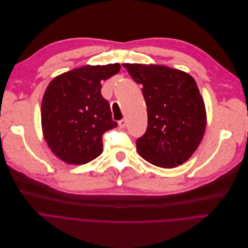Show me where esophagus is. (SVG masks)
<instances>
[{"label": "esophagus", "mask_w": 248, "mask_h": 248, "mask_svg": "<svg viewBox=\"0 0 248 248\" xmlns=\"http://www.w3.org/2000/svg\"><path fill=\"white\" fill-rule=\"evenodd\" d=\"M118 125H119L120 128H125V126H126V120H125V119L120 120L119 122H118Z\"/></svg>", "instance_id": "obj_1"}]
</instances>
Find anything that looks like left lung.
Instances as JSON below:
<instances>
[{
    "label": "left lung",
    "instance_id": "obj_1",
    "mask_svg": "<svg viewBox=\"0 0 248 248\" xmlns=\"http://www.w3.org/2000/svg\"><path fill=\"white\" fill-rule=\"evenodd\" d=\"M122 65L143 86L148 126L136 141L138 153L153 166L164 169L186 162L202 141L207 123L197 82L188 74L166 65Z\"/></svg>",
    "mask_w": 248,
    "mask_h": 248
}]
</instances>
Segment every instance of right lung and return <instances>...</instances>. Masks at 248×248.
I'll use <instances>...</instances> for the list:
<instances>
[{
  "label": "right lung",
  "instance_id": "right-lung-1",
  "mask_svg": "<svg viewBox=\"0 0 248 248\" xmlns=\"http://www.w3.org/2000/svg\"><path fill=\"white\" fill-rule=\"evenodd\" d=\"M119 63L84 65L55 77L41 103L44 139L54 155L68 164H85L103 151V134L117 127L101 80L119 73Z\"/></svg>",
  "mask_w": 248,
  "mask_h": 248
}]
</instances>
